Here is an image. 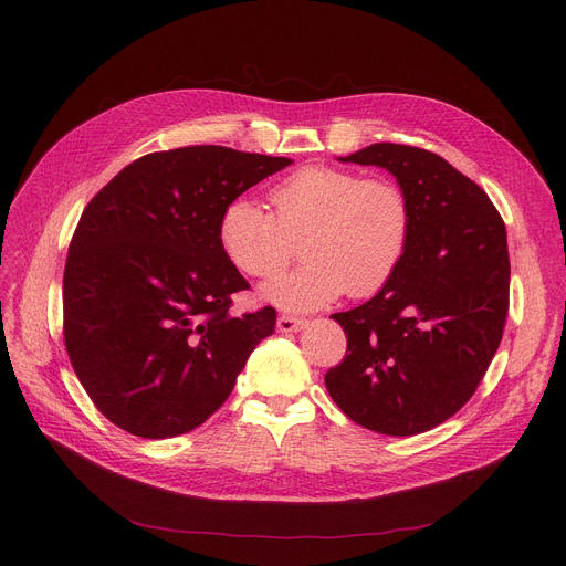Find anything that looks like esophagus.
<instances>
[{"label": "esophagus", "mask_w": 566, "mask_h": 566, "mask_svg": "<svg viewBox=\"0 0 566 566\" xmlns=\"http://www.w3.org/2000/svg\"><path fill=\"white\" fill-rule=\"evenodd\" d=\"M307 325L305 318H295V316H280L277 318V331L280 333H301Z\"/></svg>", "instance_id": "1"}]
</instances>
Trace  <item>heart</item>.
<instances>
[{"mask_svg":"<svg viewBox=\"0 0 566 566\" xmlns=\"http://www.w3.org/2000/svg\"><path fill=\"white\" fill-rule=\"evenodd\" d=\"M271 211L248 197L231 199L220 216V245L250 277L277 275L303 238L307 259L298 271L261 286V298L289 312H312L346 291L367 298L380 291L403 259L410 206L403 190L385 178H365L337 167H305L271 192Z\"/></svg>","mask_w":566,"mask_h":566,"instance_id":"b5f03b06","label":"heart"}]
</instances>
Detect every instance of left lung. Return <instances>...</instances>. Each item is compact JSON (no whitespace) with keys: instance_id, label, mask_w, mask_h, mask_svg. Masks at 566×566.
I'll return each mask as SVG.
<instances>
[{"instance_id":"8db88e82","label":"left lung","mask_w":566,"mask_h":566,"mask_svg":"<svg viewBox=\"0 0 566 566\" xmlns=\"http://www.w3.org/2000/svg\"><path fill=\"white\" fill-rule=\"evenodd\" d=\"M339 163L397 178L410 235L390 282L365 305L333 314L348 348L325 388L355 424L422 433L465 406L500 346L510 310L507 231L489 195L424 148L378 142Z\"/></svg>"}]
</instances>
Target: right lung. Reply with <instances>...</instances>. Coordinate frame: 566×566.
<instances>
[{
	"instance_id": "obj_1",
	"label": "right lung",
	"mask_w": 566,
	"mask_h": 566,
	"mask_svg": "<svg viewBox=\"0 0 566 566\" xmlns=\"http://www.w3.org/2000/svg\"><path fill=\"white\" fill-rule=\"evenodd\" d=\"M293 160L186 146L148 154L86 203L64 271V342L86 395L139 438L203 424L275 310L229 314L250 289L220 245L224 206Z\"/></svg>"
}]
</instances>
